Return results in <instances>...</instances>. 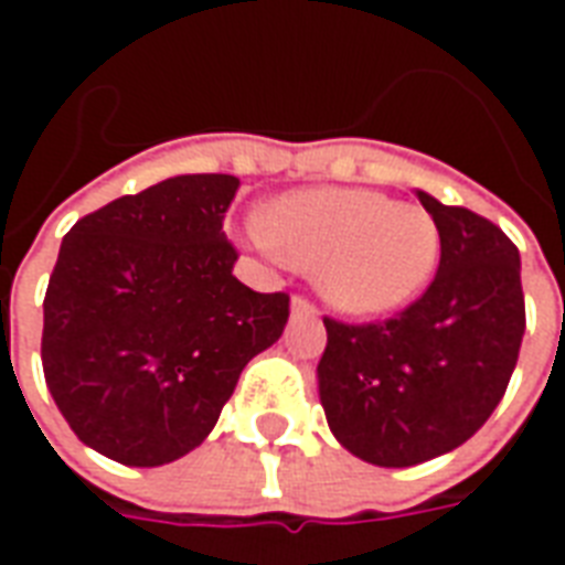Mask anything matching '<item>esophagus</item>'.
Listing matches in <instances>:
<instances>
[{"label":"esophagus","mask_w":565,"mask_h":565,"mask_svg":"<svg viewBox=\"0 0 565 565\" xmlns=\"http://www.w3.org/2000/svg\"><path fill=\"white\" fill-rule=\"evenodd\" d=\"M290 311H294V318H311V315H318V306L311 299H306V296H294Z\"/></svg>","instance_id":"obj_1"}]
</instances>
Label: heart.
Wrapping results in <instances>:
<instances>
[{"mask_svg":"<svg viewBox=\"0 0 565 565\" xmlns=\"http://www.w3.org/2000/svg\"><path fill=\"white\" fill-rule=\"evenodd\" d=\"M250 235L263 250L315 271L320 296L360 318L408 306L433 278L441 250L429 211L348 186L284 193Z\"/></svg>","mask_w":565,"mask_h":565,"instance_id":"obj_1","label":"heart"}]
</instances>
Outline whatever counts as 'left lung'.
Listing matches in <instances>:
<instances>
[{
	"label": "left lung",
	"instance_id": "8db88e82",
	"mask_svg": "<svg viewBox=\"0 0 565 565\" xmlns=\"http://www.w3.org/2000/svg\"><path fill=\"white\" fill-rule=\"evenodd\" d=\"M417 199L441 235L438 271L396 318H323L320 405L360 460L405 469L472 438L509 387L526 330L521 254L481 214Z\"/></svg>",
	"mask_w": 565,
	"mask_h": 565
}]
</instances>
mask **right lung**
Returning <instances> with one entry per match:
<instances>
[{"mask_svg": "<svg viewBox=\"0 0 565 565\" xmlns=\"http://www.w3.org/2000/svg\"><path fill=\"white\" fill-rule=\"evenodd\" d=\"M235 174H178L81 217L44 294L42 366L72 433L124 466L199 448L290 296L233 275Z\"/></svg>", "mask_w": 565, "mask_h": 565, "instance_id": "1", "label": "right lung"}]
</instances>
